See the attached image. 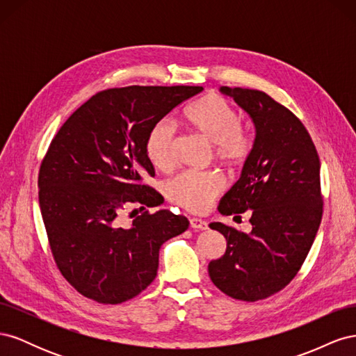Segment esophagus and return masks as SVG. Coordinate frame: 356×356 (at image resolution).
Listing matches in <instances>:
<instances>
[{
	"label": "esophagus",
	"mask_w": 356,
	"mask_h": 356,
	"mask_svg": "<svg viewBox=\"0 0 356 356\" xmlns=\"http://www.w3.org/2000/svg\"><path fill=\"white\" fill-rule=\"evenodd\" d=\"M190 227L195 230H207L208 222L200 220V218H190Z\"/></svg>",
	"instance_id": "34e87169"
}]
</instances>
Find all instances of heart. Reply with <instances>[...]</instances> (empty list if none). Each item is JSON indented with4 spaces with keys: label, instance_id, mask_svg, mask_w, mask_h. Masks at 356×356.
Segmentation results:
<instances>
[{
    "label": "heart",
    "instance_id": "heart-1",
    "mask_svg": "<svg viewBox=\"0 0 356 356\" xmlns=\"http://www.w3.org/2000/svg\"><path fill=\"white\" fill-rule=\"evenodd\" d=\"M190 131L213 145V154L229 166H242L254 148L251 132L241 124L239 113L217 93H208L187 105L181 114ZM174 126L160 120L152 126L145 139V154L156 169L166 172L174 165ZM225 187L218 172L181 174L168 182V199L190 212H203Z\"/></svg>",
    "mask_w": 356,
    "mask_h": 356
}]
</instances>
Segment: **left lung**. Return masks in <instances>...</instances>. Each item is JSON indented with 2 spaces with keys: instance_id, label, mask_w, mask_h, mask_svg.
Segmentation results:
<instances>
[{
  "instance_id": "obj_1",
  "label": "left lung",
  "mask_w": 356,
  "mask_h": 356,
  "mask_svg": "<svg viewBox=\"0 0 356 356\" xmlns=\"http://www.w3.org/2000/svg\"><path fill=\"white\" fill-rule=\"evenodd\" d=\"M220 92L248 113L255 127L241 178L218 204L222 215L250 211L252 230L211 222L227 248L208 266L213 285L236 300L257 301L285 288L306 260L322 218L319 157L298 118L260 90Z\"/></svg>"
}]
</instances>
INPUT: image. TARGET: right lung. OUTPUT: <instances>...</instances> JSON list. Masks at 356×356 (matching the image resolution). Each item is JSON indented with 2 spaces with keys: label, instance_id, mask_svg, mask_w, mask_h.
<instances>
[{
  "label": "right lung",
  "instance_id": "1",
  "mask_svg": "<svg viewBox=\"0 0 356 356\" xmlns=\"http://www.w3.org/2000/svg\"><path fill=\"white\" fill-rule=\"evenodd\" d=\"M199 86H129L83 104L59 129L38 174V200L51 254L63 277L104 305L131 300L154 281L159 250L188 229L168 209L144 211L123 227L122 211L159 207L143 179L154 175L145 154L153 124L200 93ZM136 211V209H135Z\"/></svg>",
  "mask_w": 356,
  "mask_h": 356
}]
</instances>
